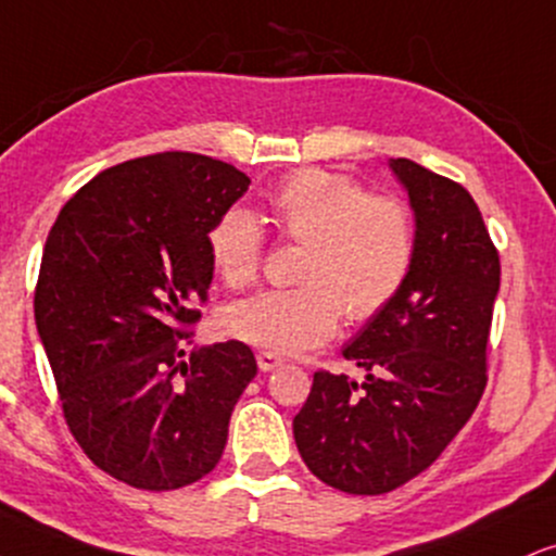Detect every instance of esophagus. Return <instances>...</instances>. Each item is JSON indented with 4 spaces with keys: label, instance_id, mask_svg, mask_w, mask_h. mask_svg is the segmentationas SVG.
<instances>
[{
    "label": "esophagus",
    "instance_id": "esophagus-1",
    "mask_svg": "<svg viewBox=\"0 0 556 556\" xmlns=\"http://www.w3.org/2000/svg\"><path fill=\"white\" fill-rule=\"evenodd\" d=\"M258 367H261V372H269V370H274V367H279L285 363L282 357H279V354H274V352H258Z\"/></svg>",
    "mask_w": 556,
    "mask_h": 556
}]
</instances>
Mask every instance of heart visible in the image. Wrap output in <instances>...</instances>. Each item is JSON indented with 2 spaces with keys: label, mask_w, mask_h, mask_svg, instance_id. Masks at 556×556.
I'll return each mask as SVG.
<instances>
[{
  "label": "heart",
  "mask_w": 556,
  "mask_h": 556,
  "mask_svg": "<svg viewBox=\"0 0 556 556\" xmlns=\"http://www.w3.org/2000/svg\"><path fill=\"white\" fill-rule=\"evenodd\" d=\"M274 230L303 243L295 287H274L238 300L223 326L240 342L277 354L303 352L337 331L342 313L365 324L386 311L409 282L417 258L414 214L396 197H370L342 173H290L266 199ZM225 285L258 277L266 253L256 214L232 206L206 238Z\"/></svg>",
  "instance_id": "1"
}]
</instances>
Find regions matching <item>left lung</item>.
<instances>
[{"instance_id": "obj_1", "label": "left lung", "mask_w": 556, "mask_h": 556, "mask_svg": "<svg viewBox=\"0 0 556 556\" xmlns=\"http://www.w3.org/2000/svg\"><path fill=\"white\" fill-rule=\"evenodd\" d=\"M417 219L401 295L344 357L365 378L318 370L292 430L305 466L350 494H386L438 460L486 388L500 253L471 193L414 160H391Z\"/></svg>"}]
</instances>
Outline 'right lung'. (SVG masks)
<instances>
[{"mask_svg":"<svg viewBox=\"0 0 556 556\" xmlns=\"http://www.w3.org/2000/svg\"><path fill=\"white\" fill-rule=\"evenodd\" d=\"M249 184L197 152L126 160L87 180L46 238L33 311L66 427L137 490L206 477L258 370L236 339L180 359L212 282L206 238Z\"/></svg>","mask_w":556,"mask_h":556,"instance_id":"add662e5","label":"right lung"}]
</instances>
